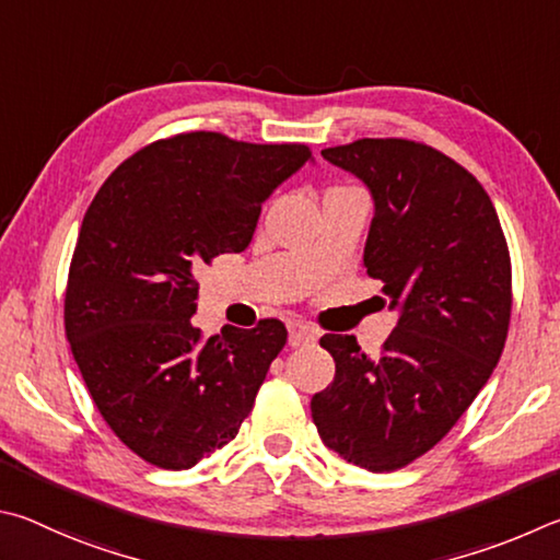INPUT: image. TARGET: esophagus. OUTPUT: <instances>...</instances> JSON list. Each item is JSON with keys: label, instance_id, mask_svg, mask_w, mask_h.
Segmentation results:
<instances>
[{"label": "esophagus", "instance_id": "obj_1", "mask_svg": "<svg viewBox=\"0 0 560 560\" xmlns=\"http://www.w3.org/2000/svg\"><path fill=\"white\" fill-rule=\"evenodd\" d=\"M317 329H312L307 325H300V327H292L290 329V347L302 349V347H312L317 341Z\"/></svg>", "mask_w": 560, "mask_h": 560}]
</instances>
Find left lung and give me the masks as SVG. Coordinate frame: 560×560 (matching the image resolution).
<instances>
[{
  "mask_svg": "<svg viewBox=\"0 0 560 560\" xmlns=\"http://www.w3.org/2000/svg\"><path fill=\"white\" fill-rule=\"evenodd\" d=\"M322 156L374 196L364 265L400 317L376 359L357 337L319 339L337 374L312 398V420L347 463L394 472L433 450L492 376L512 317V258L485 186L435 147L364 137Z\"/></svg>",
  "mask_w": 560,
  "mask_h": 560,
  "instance_id": "left-lung-1",
  "label": "left lung"
}]
</instances>
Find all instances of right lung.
I'll use <instances>...</instances> for the list:
<instances>
[{
	"mask_svg": "<svg viewBox=\"0 0 560 560\" xmlns=\"http://www.w3.org/2000/svg\"><path fill=\"white\" fill-rule=\"evenodd\" d=\"M312 156L182 132L142 147L107 176L78 233L66 337L95 408L144 463L189 469L229 445L288 341L280 319L191 325L203 265L248 248L260 206Z\"/></svg>",
	"mask_w": 560,
	"mask_h": 560,
	"instance_id": "obj_1",
	"label": "right lung"
}]
</instances>
